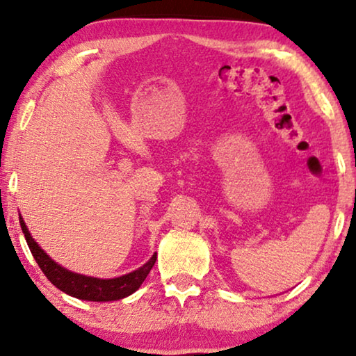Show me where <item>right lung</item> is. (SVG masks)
Returning <instances> with one entry per match:
<instances>
[{
	"label": "right lung",
	"instance_id": "right-lung-1",
	"mask_svg": "<svg viewBox=\"0 0 356 356\" xmlns=\"http://www.w3.org/2000/svg\"><path fill=\"white\" fill-rule=\"evenodd\" d=\"M19 223H21L22 233L24 236H26L29 248H31L33 259L37 261L38 267H40L43 274L47 275V279L50 280L56 289H60L61 291H65V293L79 300L115 301L124 298V296H129L143 285L145 277L149 275L150 269H152L155 261H157V252H154V256L150 257L143 267H139L138 270L116 277V279H95V277L74 274V272L58 266L56 262L37 245L35 240L31 236V233H29L26 222L22 220L21 216H19Z\"/></svg>",
	"mask_w": 356,
	"mask_h": 356
}]
</instances>
